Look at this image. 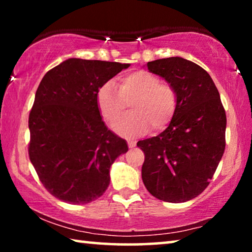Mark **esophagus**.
<instances>
[{
	"label": "esophagus",
	"mask_w": 252,
	"mask_h": 252,
	"mask_svg": "<svg viewBox=\"0 0 252 252\" xmlns=\"http://www.w3.org/2000/svg\"><path fill=\"white\" fill-rule=\"evenodd\" d=\"M136 144V141H134V140H129L127 141V146H129V148H134Z\"/></svg>",
	"instance_id": "esophagus-1"
}]
</instances>
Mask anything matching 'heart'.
Returning <instances> with one entry per match:
<instances>
[{
  "label": "heart",
  "instance_id": "heart-1",
  "mask_svg": "<svg viewBox=\"0 0 252 252\" xmlns=\"http://www.w3.org/2000/svg\"><path fill=\"white\" fill-rule=\"evenodd\" d=\"M102 118L113 122L130 104L131 112L113 125V130L123 136H135L153 130H163L176 114L178 92L171 83L161 81L149 71L139 70L119 80L118 90L108 82L96 96Z\"/></svg>",
  "mask_w": 252,
  "mask_h": 252
}]
</instances>
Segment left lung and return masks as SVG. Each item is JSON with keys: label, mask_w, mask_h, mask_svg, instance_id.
<instances>
[{"label": "left lung", "mask_w": 252, "mask_h": 252, "mask_svg": "<svg viewBox=\"0 0 252 252\" xmlns=\"http://www.w3.org/2000/svg\"><path fill=\"white\" fill-rule=\"evenodd\" d=\"M147 66L176 88L178 108L163 132L136 143L144 153L142 180L162 201H189L209 186L223 156L225 111L211 76L195 63L174 57Z\"/></svg>", "instance_id": "left-lung-1"}]
</instances>
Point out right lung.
I'll return each instance as SVG.
<instances>
[{"mask_svg": "<svg viewBox=\"0 0 252 252\" xmlns=\"http://www.w3.org/2000/svg\"><path fill=\"white\" fill-rule=\"evenodd\" d=\"M127 63L69 59L46 72L29 116V157L53 197L72 204L94 201L110 185V167L127 151L108 130L96 96Z\"/></svg>", "mask_w": 252, "mask_h": 252, "instance_id": "add662e5", "label": "right lung"}]
</instances>
